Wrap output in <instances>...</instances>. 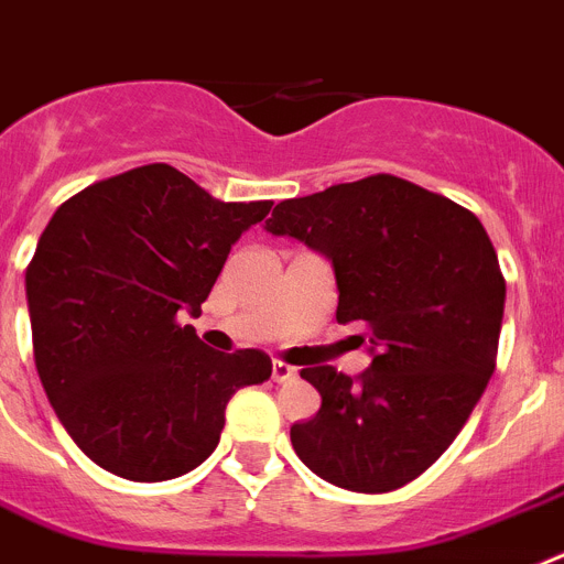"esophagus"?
<instances>
[{
	"mask_svg": "<svg viewBox=\"0 0 564 564\" xmlns=\"http://www.w3.org/2000/svg\"><path fill=\"white\" fill-rule=\"evenodd\" d=\"M295 371H297L295 366L275 360V364H272V380H275V383H286V380H292V377H295Z\"/></svg>",
	"mask_w": 564,
	"mask_h": 564,
	"instance_id": "obj_1",
	"label": "esophagus"
}]
</instances>
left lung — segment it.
<instances>
[{
    "label": "left lung",
    "mask_w": 564,
    "mask_h": 564,
    "mask_svg": "<svg viewBox=\"0 0 564 564\" xmlns=\"http://www.w3.org/2000/svg\"><path fill=\"white\" fill-rule=\"evenodd\" d=\"M267 229L329 258L337 323L369 326L375 355L357 377L301 371L321 411L289 431L297 457L346 491L403 488L454 443L497 366L506 278L486 227L445 195L377 173L281 200Z\"/></svg>",
    "instance_id": "left-lung-1"
}]
</instances>
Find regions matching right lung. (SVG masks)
<instances>
[{"label":"right lung","instance_id":"add662e5","mask_svg":"<svg viewBox=\"0 0 564 564\" xmlns=\"http://www.w3.org/2000/svg\"><path fill=\"white\" fill-rule=\"evenodd\" d=\"M272 200L224 204L170 164L96 181L53 213L24 272L33 357L56 417L96 465L133 482L198 468L224 411L272 375L258 349L213 351L198 317L232 243Z\"/></svg>","mask_w":564,"mask_h":564}]
</instances>
